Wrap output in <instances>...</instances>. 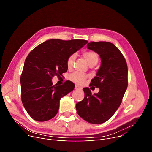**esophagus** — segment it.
Returning a JSON list of instances; mask_svg holds the SVG:
<instances>
[{
	"label": "esophagus",
	"mask_w": 152,
	"mask_h": 152,
	"mask_svg": "<svg viewBox=\"0 0 152 152\" xmlns=\"http://www.w3.org/2000/svg\"><path fill=\"white\" fill-rule=\"evenodd\" d=\"M82 89V87H80V86H77V85H75V89Z\"/></svg>",
	"instance_id": "obj_1"
}]
</instances>
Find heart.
<instances>
[{"label":"heart","instance_id":"obj_1","mask_svg":"<svg viewBox=\"0 0 152 152\" xmlns=\"http://www.w3.org/2000/svg\"><path fill=\"white\" fill-rule=\"evenodd\" d=\"M83 56L86 61L87 63L90 66H93L97 65L99 60V56L98 53L92 50H88L83 52ZM76 58V53L71 54L68 57L66 60V66L68 69H71L72 67H73ZM87 75L84 73H79V72H74V73L70 74L68 76V79L70 81L77 84H82L87 79Z\"/></svg>","mask_w":152,"mask_h":152}]
</instances>
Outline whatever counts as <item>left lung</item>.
Here are the masks:
<instances>
[{
	"label": "left lung",
	"mask_w": 152,
	"mask_h": 152,
	"mask_svg": "<svg viewBox=\"0 0 152 152\" xmlns=\"http://www.w3.org/2000/svg\"><path fill=\"white\" fill-rule=\"evenodd\" d=\"M87 47L101 58V66L89 86L100 91L92 95L89 87L83 88L84 98L76 103V108L85 121L98 124L108 120L121 105L128 84L127 66L124 56L112 43L91 42Z\"/></svg>",
	"instance_id": "left-lung-1"
}]
</instances>
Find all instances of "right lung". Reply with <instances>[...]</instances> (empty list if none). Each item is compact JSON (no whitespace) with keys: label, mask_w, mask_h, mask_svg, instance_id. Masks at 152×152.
I'll return each mask as SVG.
<instances>
[{"label":"right lung","mask_w":152,"mask_h":152,"mask_svg":"<svg viewBox=\"0 0 152 152\" xmlns=\"http://www.w3.org/2000/svg\"><path fill=\"white\" fill-rule=\"evenodd\" d=\"M87 42L82 39L47 40L28 54L20 77L21 101L34 120L53 118L58 113L61 98L74 89L73 83L53 86L52 79L67 71L68 57Z\"/></svg>","instance_id":"1"}]
</instances>
